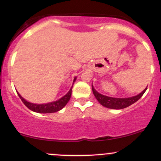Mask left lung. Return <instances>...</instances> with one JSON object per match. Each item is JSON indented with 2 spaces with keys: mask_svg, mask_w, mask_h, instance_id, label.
I'll return each instance as SVG.
<instances>
[{
  "mask_svg": "<svg viewBox=\"0 0 161 161\" xmlns=\"http://www.w3.org/2000/svg\"><path fill=\"white\" fill-rule=\"evenodd\" d=\"M146 90H147V88L143 92H142L141 93L138 94V95L133 96V97H125V98H116V97H111L101 95V94L98 93V92L96 91L95 88H94L93 86H92V92H93L94 95H95L96 99L98 101L100 104L102 105V106L105 107V108L116 109V110L125 108L132 105V104H134V103H136L144 95Z\"/></svg>",
  "mask_w": 161,
  "mask_h": 161,
  "instance_id": "left-lung-1",
  "label": "left lung"
}]
</instances>
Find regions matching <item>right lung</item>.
I'll use <instances>...</instances> for the list:
<instances>
[{
  "instance_id": "1",
  "label": "right lung",
  "mask_w": 161,
  "mask_h": 161,
  "mask_svg": "<svg viewBox=\"0 0 161 161\" xmlns=\"http://www.w3.org/2000/svg\"><path fill=\"white\" fill-rule=\"evenodd\" d=\"M75 79H76V78L74 79L73 82H75ZM72 88H73V86L71 87V88H70L69 91L67 92V94H66V95H64V97H62L60 99L57 100L56 101H53V102L43 104H33V103L28 102V101H25L19 93L17 94L20 97V99H21L22 101L23 102V104H25L29 110L36 113H40V114H51V113L59 111V110H61L63 108H64V107L66 106V104H67L68 101H69L70 97H71Z\"/></svg>"
}]
</instances>
